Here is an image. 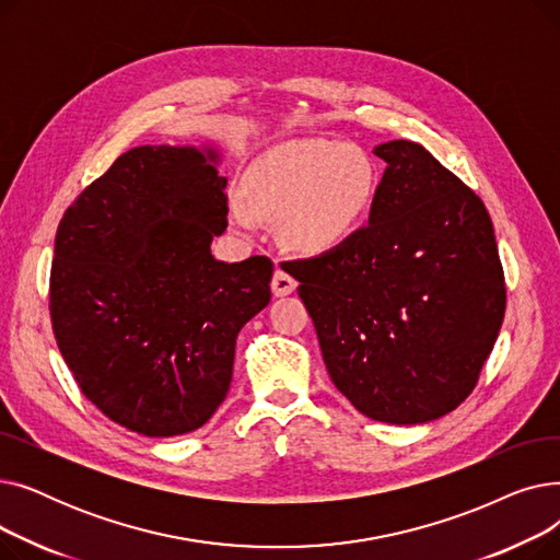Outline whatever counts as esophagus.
I'll return each instance as SVG.
<instances>
[{
    "label": "esophagus",
    "instance_id": "1",
    "mask_svg": "<svg viewBox=\"0 0 560 560\" xmlns=\"http://www.w3.org/2000/svg\"><path fill=\"white\" fill-rule=\"evenodd\" d=\"M270 285H272L275 298H285V295H292V292H295L298 281L292 279L288 272H283V270H275Z\"/></svg>",
    "mask_w": 560,
    "mask_h": 560
}]
</instances>
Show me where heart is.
Here are the masks:
<instances>
[{"label": "heart", "mask_w": 560, "mask_h": 560, "mask_svg": "<svg viewBox=\"0 0 560 560\" xmlns=\"http://www.w3.org/2000/svg\"><path fill=\"white\" fill-rule=\"evenodd\" d=\"M376 167L354 144L304 142L285 147L249 170L243 195L229 201V218L252 231L256 218L277 220L281 238L300 254L342 247L368 218Z\"/></svg>", "instance_id": "obj_1"}]
</instances>
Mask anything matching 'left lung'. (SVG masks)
Listing matches in <instances>:
<instances>
[{"instance_id":"8db88e82","label":"left lung","mask_w":560,"mask_h":560,"mask_svg":"<svg viewBox=\"0 0 560 560\" xmlns=\"http://www.w3.org/2000/svg\"><path fill=\"white\" fill-rule=\"evenodd\" d=\"M374 154L386 172L370 224L285 265L334 386L376 422L422 424L475 390L502 329L504 270L475 190L418 142Z\"/></svg>"}]
</instances>
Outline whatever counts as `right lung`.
<instances>
[{"mask_svg": "<svg viewBox=\"0 0 560 560\" xmlns=\"http://www.w3.org/2000/svg\"><path fill=\"white\" fill-rule=\"evenodd\" d=\"M213 147L142 144L56 231L49 315L81 393L129 431L199 429L224 401L235 338L270 304L268 256L224 262L226 179Z\"/></svg>", "mask_w": 560, "mask_h": 560, "instance_id": "obj_1", "label": "right lung"}]
</instances>
